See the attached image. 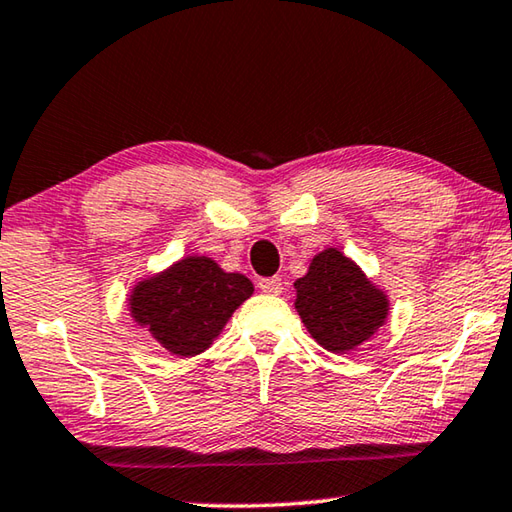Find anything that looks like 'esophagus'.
<instances>
[{"label":"esophagus","mask_w":512,"mask_h":512,"mask_svg":"<svg viewBox=\"0 0 512 512\" xmlns=\"http://www.w3.org/2000/svg\"><path fill=\"white\" fill-rule=\"evenodd\" d=\"M282 277H277V275H273V277H262V280L257 282V287H259V291H264V293H271V296H280L282 293Z\"/></svg>","instance_id":"esophagus-1"}]
</instances>
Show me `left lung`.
<instances>
[{
    "instance_id": "obj_1",
    "label": "left lung",
    "mask_w": 512,
    "mask_h": 512,
    "mask_svg": "<svg viewBox=\"0 0 512 512\" xmlns=\"http://www.w3.org/2000/svg\"><path fill=\"white\" fill-rule=\"evenodd\" d=\"M296 311L314 341L334 354L357 350L386 323L391 302L339 248L314 255L307 275L293 282Z\"/></svg>"
}]
</instances>
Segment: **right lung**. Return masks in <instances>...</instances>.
<instances>
[{"mask_svg":"<svg viewBox=\"0 0 512 512\" xmlns=\"http://www.w3.org/2000/svg\"><path fill=\"white\" fill-rule=\"evenodd\" d=\"M253 291L246 275L225 273L212 257L187 255L142 277L128 296V311L164 350L187 359L210 348Z\"/></svg>","mask_w":512,"mask_h":512,"instance_id":"add662e5","label":"right lung"}]
</instances>
